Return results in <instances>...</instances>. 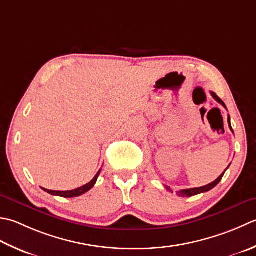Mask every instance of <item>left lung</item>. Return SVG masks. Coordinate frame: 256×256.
Listing matches in <instances>:
<instances>
[{
    "label": "left lung",
    "instance_id": "1",
    "mask_svg": "<svg viewBox=\"0 0 256 256\" xmlns=\"http://www.w3.org/2000/svg\"><path fill=\"white\" fill-rule=\"evenodd\" d=\"M211 94H212V96L214 98V100H216V101L220 103V104H222L223 106L226 108V106H225V104H224V102L222 101L221 98H220L215 93H213V92H211ZM228 126H230V128H231V131L233 132V128H232V126H231V118H230V115H228ZM230 166V165H228ZM226 168V170H228ZM226 170H225V171H226ZM224 173L225 172H223L221 175H220V176L215 180L214 182H212V183H210V184H208V185H205V186H202V188H188V190H181V191H178L176 192V194L178 195V196H182V198H188V196H194V195H198V194H200V193H204V192H208V191H210V190H212L213 188H215L216 186V185L221 182V180H222V178H223V175H224ZM166 188L168 191H171L172 192V190L168 186H165Z\"/></svg>",
    "mask_w": 256,
    "mask_h": 256
}]
</instances>
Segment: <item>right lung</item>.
<instances>
[{
	"label": "right lung",
	"instance_id": "add662e5",
	"mask_svg": "<svg viewBox=\"0 0 256 256\" xmlns=\"http://www.w3.org/2000/svg\"><path fill=\"white\" fill-rule=\"evenodd\" d=\"M100 173H101V170L96 173V175L93 178V180L91 182H88V184L83 185L81 188H78L75 190H71V191H52V190H46V188H43L45 192H48V194H52V195H56V196H62V198H76L80 196V195H82L84 193H86L88 191H90L93 186L94 184L96 183V180L98 178Z\"/></svg>",
	"mask_w": 256,
	"mask_h": 256
}]
</instances>
